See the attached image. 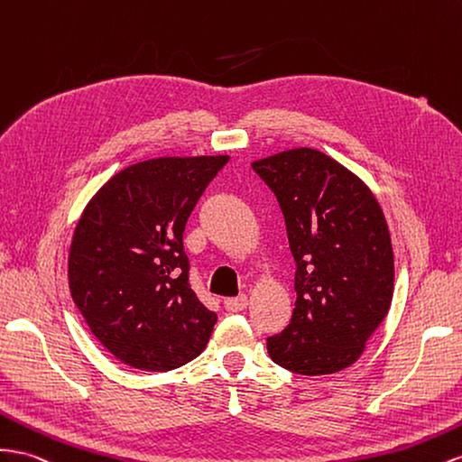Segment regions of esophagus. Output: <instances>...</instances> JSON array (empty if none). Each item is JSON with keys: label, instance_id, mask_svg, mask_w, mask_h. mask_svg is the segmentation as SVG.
Segmentation results:
<instances>
[{"label": "esophagus", "instance_id": "esophagus-1", "mask_svg": "<svg viewBox=\"0 0 462 462\" xmlns=\"http://www.w3.org/2000/svg\"><path fill=\"white\" fill-rule=\"evenodd\" d=\"M226 309L229 310V313H239V310H245L246 305H248V297L246 295H239V297H229L226 299Z\"/></svg>", "mask_w": 462, "mask_h": 462}]
</instances>
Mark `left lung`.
Wrapping results in <instances>:
<instances>
[{
  "instance_id": "1",
  "label": "left lung",
  "mask_w": 462,
  "mask_h": 462,
  "mask_svg": "<svg viewBox=\"0 0 462 462\" xmlns=\"http://www.w3.org/2000/svg\"><path fill=\"white\" fill-rule=\"evenodd\" d=\"M276 196L295 260V309L268 354L299 375L350 367L389 313L394 260L375 196L317 149L253 163Z\"/></svg>"
}]
</instances>
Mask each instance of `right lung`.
Segmentation results:
<instances>
[{"label":"right lung","instance_id":"1","mask_svg":"<svg viewBox=\"0 0 462 462\" xmlns=\"http://www.w3.org/2000/svg\"><path fill=\"white\" fill-rule=\"evenodd\" d=\"M229 157H161L112 177L71 241L73 303L122 364L171 371L204 352L217 320L190 285L182 233Z\"/></svg>","mask_w":462,"mask_h":462}]
</instances>
